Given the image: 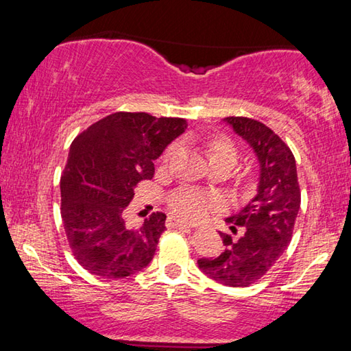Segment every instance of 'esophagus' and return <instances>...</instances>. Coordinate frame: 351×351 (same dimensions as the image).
I'll use <instances>...</instances> for the list:
<instances>
[{
	"instance_id": "obj_1",
	"label": "esophagus",
	"mask_w": 351,
	"mask_h": 351,
	"mask_svg": "<svg viewBox=\"0 0 351 351\" xmlns=\"http://www.w3.org/2000/svg\"><path fill=\"white\" fill-rule=\"evenodd\" d=\"M167 221H169V226H171V228H192V224L182 221V219L176 218V217H169Z\"/></svg>"
}]
</instances>
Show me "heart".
I'll return each instance as SVG.
<instances>
[{
    "label": "heart",
    "instance_id": "b5f03b06",
    "mask_svg": "<svg viewBox=\"0 0 351 351\" xmlns=\"http://www.w3.org/2000/svg\"><path fill=\"white\" fill-rule=\"evenodd\" d=\"M176 152V145H171L167 152H165V159H170ZM210 159H217L221 156H234L237 159V148L234 144L224 138H218L210 142L209 145ZM170 209L176 213L178 217L184 219H197L204 218L207 213L213 210H218L223 207V199L215 195H209L201 192L197 189H180L175 193L170 195L169 198Z\"/></svg>",
    "mask_w": 351,
    "mask_h": 351
}]
</instances>
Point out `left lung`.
<instances>
[{"mask_svg":"<svg viewBox=\"0 0 351 351\" xmlns=\"http://www.w3.org/2000/svg\"><path fill=\"white\" fill-rule=\"evenodd\" d=\"M234 132L257 156L260 178L257 195L229 218L237 237L221 234L224 251L218 257L199 258V269L228 287H249L277 263L293 239L300 209L295 159L289 147L265 123L249 117H226Z\"/></svg>","mask_w":351,"mask_h":351,"instance_id":"obj_1","label":"left lung"}]
</instances>
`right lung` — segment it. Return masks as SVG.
Segmentation results:
<instances>
[{"label": "right lung", "mask_w": 351, "mask_h": 351, "mask_svg": "<svg viewBox=\"0 0 351 351\" xmlns=\"http://www.w3.org/2000/svg\"><path fill=\"white\" fill-rule=\"evenodd\" d=\"M187 128L186 119L119 111L73 141L64 165L62 219L75 260L94 276L123 278L148 266L165 230V213L125 224V207L141 181L152 180L154 159Z\"/></svg>", "instance_id": "obj_1"}]
</instances>
